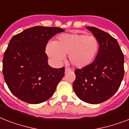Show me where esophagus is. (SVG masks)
Listing matches in <instances>:
<instances>
[{"mask_svg": "<svg viewBox=\"0 0 129 129\" xmlns=\"http://www.w3.org/2000/svg\"><path fill=\"white\" fill-rule=\"evenodd\" d=\"M72 70L71 68H66V69H65V72H66V73L68 72H70V71H72Z\"/></svg>", "mask_w": 129, "mask_h": 129, "instance_id": "34e87169", "label": "esophagus"}]
</instances>
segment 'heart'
<instances>
[{"instance_id": "obj_1", "label": "heart", "mask_w": 129, "mask_h": 129, "mask_svg": "<svg viewBox=\"0 0 129 129\" xmlns=\"http://www.w3.org/2000/svg\"><path fill=\"white\" fill-rule=\"evenodd\" d=\"M99 49V41L94 35L84 33H64L59 35L55 42L47 45L46 52L55 62H62L66 55L74 66L82 68L95 58Z\"/></svg>"}]
</instances>
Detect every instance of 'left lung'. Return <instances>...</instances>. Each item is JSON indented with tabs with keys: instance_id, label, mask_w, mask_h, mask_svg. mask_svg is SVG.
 Segmentation results:
<instances>
[{
	"instance_id": "obj_1",
	"label": "left lung",
	"mask_w": 129,
	"mask_h": 129,
	"mask_svg": "<svg viewBox=\"0 0 129 129\" xmlns=\"http://www.w3.org/2000/svg\"><path fill=\"white\" fill-rule=\"evenodd\" d=\"M86 28L98 39L99 49L93 62L75 70L73 88L80 100L96 104L108 100L118 90L124 77V54L108 33L96 27Z\"/></svg>"
}]
</instances>
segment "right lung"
Here are the masks:
<instances>
[{
  "label": "right lung",
  "mask_w": 129,
  "mask_h": 129,
  "mask_svg": "<svg viewBox=\"0 0 129 129\" xmlns=\"http://www.w3.org/2000/svg\"><path fill=\"white\" fill-rule=\"evenodd\" d=\"M64 30L36 26L12 37L4 53L3 73L9 90L29 104L48 100L64 76L65 68L48 65L45 47L49 40Z\"/></svg>",
  "instance_id": "1"
}]
</instances>
